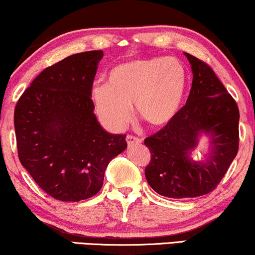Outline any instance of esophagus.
I'll list each match as a JSON object with an SVG mask.
<instances>
[{
  "label": "esophagus",
  "instance_id": "esophagus-1",
  "mask_svg": "<svg viewBox=\"0 0 255 255\" xmlns=\"http://www.w3.org/2000/svg\"><path fill=\"white\" fill-rule=\"evenodd\" d=\"M127 142L128 146H131V145H134V143H141V139L136 138V136H133V135H128Z\"/></svg>",
  "mask_w": 255,
  "mask_h": 255
}]
</instances>
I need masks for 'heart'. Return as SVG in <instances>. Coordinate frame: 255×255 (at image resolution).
<instances>
[{"instance_id": "heart-1", "label": "heart", "mask_w": 255, "mask_h": 255, "mask_svg": "<svg viewBox=\"0 0 255 255\" xmlns=\"http://www.w3.org/2000/svg\"><path fill=\"white\" fill-rule=\"evenodd\" d=\"M185 70L173 58H142L117 65L108 84L95 83L92 99L98 115L115 128L130 120V107L153 128L167 127L179 113L185 91Z\"/></svg>"}]
</instances>
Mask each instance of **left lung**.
Returning <instances> with one entry per match:
<instances>
[{"mask_svg": "<svg viewBox=\"0 0 255 255\" xmlns=\"http://www.w3.org/2000/svg\"><path fill=\"white\" fill-rule=\"evenodd\" d=\"M193 72L185 106L170 124L147 136L150 152L145 176L156 193L168 198H195L216 189L238 153L239 109L213 69L185 53ZM201 133L212 135L206 162L190 160Z\"/></svg>", "mask_w": 255, "mask_h": 255, "instance_id": "8db88e82", "label": "left lung"}]
</instances>
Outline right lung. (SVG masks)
<instances>
[{
  "mask_svg": "<svg viewBox=\"0 0 255 255\" xmlns=\"http://www.w3.org/2000/svg\"><path fill=\"white\" fill-rule=\"evenodd\" d=\"M102 50L75 54L48 66L14 108L18 157L51 198L80 201L101 190L107 165L127 148L95 117L92 87Z\"/></svg>",
  "mask_w": 255,
  "mask_h": 255,
  "instance_id": "right-lung-1",
  "label": "right lung"
}]
</instances>
